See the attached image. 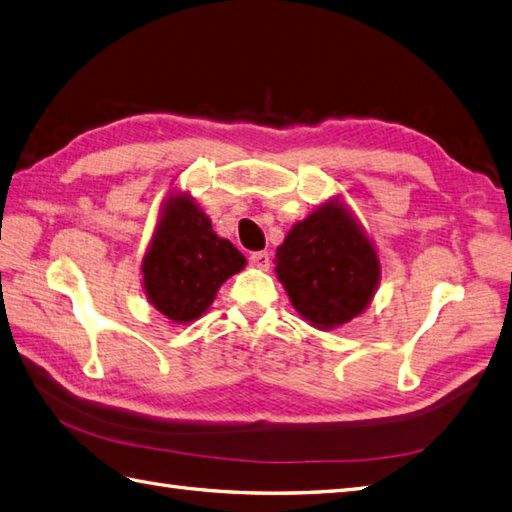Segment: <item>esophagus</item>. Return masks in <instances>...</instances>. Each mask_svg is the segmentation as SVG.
Wrapping results in <instances>:
<instances>
[{"label": "esophagus", "mask_w": 512, "mask_h": 512, "mask_svg": "<svg viewBox=\"0 0 512 512\" xmlns=\"http://www.w3.org/2000/svg\"><path fill=\"white\" fill-rule=\"evenodd\" d=\"M248 261H251V266H253V268L268 270V268H270V253H268V251L253 253L251 257H248Z\"/></svg>", "instance_id": "1"}]
</instances>
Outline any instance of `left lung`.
I'll return each instance as SVG.
<instances>
[{
	"label": "left lung",
	"mask_w": 512,
	"mask_h": 512,
	"mask_svg": "<svg viewBox=\"0 0 512 512\" xmlns=\"http://www.w3.org/2000/svg\"><path fill=\"white\" fill-rule=\"evenodd\" d=\"M275 264L294 310L318 329L360 316L382 277L373 242L340 200L296 222L277 248Z\"/></svg>",
	"instance_id": "obj_1"
}]
</instances>
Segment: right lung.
I'll return each instance as SVG.
<instances>
[{
	"label": "right lung",
	"instance_id": "right-lung-1",
	"mask_svg": "<svg viewBox=\"0 0 512 512\" xmlns=\"http://www.w3.org/2000/svg\"><path fill=\"white\" fill-rule=\"evenodd\" d=\"M244 266L246 257L216 235L196 202L176 194L165 200L141 275L148 301L185 325L205 314L220 285Z\"/></svg>",
	"mask_w": 512,
	"mask_h": 512
}]
</instances>
